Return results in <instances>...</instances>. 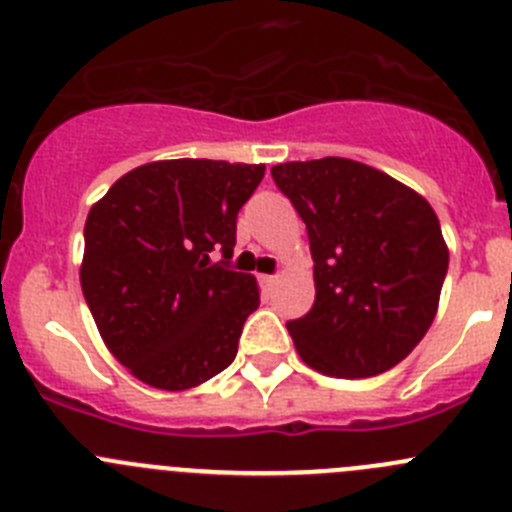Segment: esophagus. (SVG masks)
<instances>
[{"label": "esophagus", "instance_id": "esophagus-1", "mask_svg": "<svg viewBox=\"0 0 512 512\" xmlns=\"http://www.w3.org/2000/svg\"><path fill=\"white\" fill-rule=\"evenodd\" d=\"M260 283L265 285V288H272V285L278 283V275H260Z\"/></svg>", "mask_w": 512, "mask_h": 512}]
</instances>
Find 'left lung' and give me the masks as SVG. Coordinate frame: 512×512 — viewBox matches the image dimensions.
I'll return each instance as SVG.
<instances>
[{
  "label": "left lung",
  "instance_id": "1",
  "mask_svg": "<svg viewBox=\"0 0 512 512\" xmlns=\"http://www.w3.org/2000/svg\"><path fill=\"white\" fill-rule=\"evenodd\" d=\"M305 222L315 303L288 323L310 369L366 379L414 351L437 315L450 250L427 199L361 161L272 166Z\"/></svg>",
  "mask_w": 512,
  "mask_h": 512
}]
</instances>
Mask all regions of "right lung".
I'll list each match as a JSON object with an SVG mask.
<instances>
[{"mask_svg": "<svg viewBox=\"0 0 512 512\" xmlns=\"http://www.w3.org/2000/svg\"><path fill=\"white\" fill-rule=\"evenodd\" d=\"M262 164L151 161L123 174L85 219L80 285L108 351L143 384L186 391L227 369L257 280L229 270L237 212ZM225 260L213 262V252Z\"/></svg>", "mask_w": 512, "mask_h": 512, "instance_id": "1", "label": "right lung"}]
</instances>
